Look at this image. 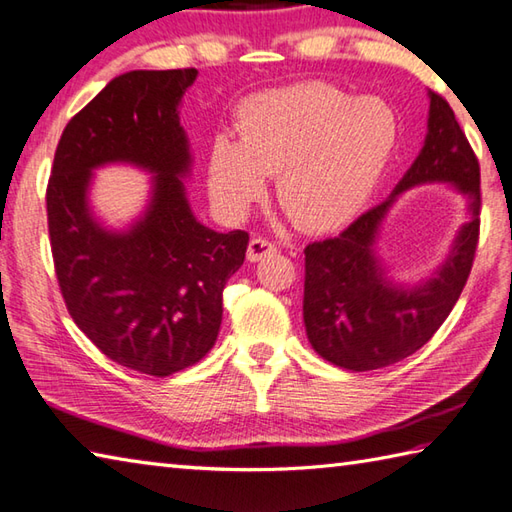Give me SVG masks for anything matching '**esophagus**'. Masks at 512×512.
<instances>
[{
	"instance_id": "1",
	"label": "esophagus",
	"mask_w": 512,
	"mask_h": 512,
	"mask_svg": "<svg viewBox=\"0 0 512 512\" xmlns=\"http://www.w3.org/2000/svg\"><path fill=\"white\" fill-rule=\"evenodd\" d=\"M277 253V246L266 237H253L248 244V259L250 262H262L264 257Z\"/></svg>"
}]
</instances>
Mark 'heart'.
Returning <instances> with one entry per match:
<instances>
[{"label":"heart","instance_id":"1","mask_svg":"<svg viewBox=\"0 0 512 512\" xmlns=\"http://www.w3.org/2000/svg\"><path fill=\"white\" fill-rule=\"evenodd\" d=\"M237 136H217L209 154L220 211L246 215L277 172L281 209L301 231L325 233L363 209L394 149L396 118L385 103L308 81L246 101Z\"/></svg>","mask_w":512,"mask_h":512}]
</instances>
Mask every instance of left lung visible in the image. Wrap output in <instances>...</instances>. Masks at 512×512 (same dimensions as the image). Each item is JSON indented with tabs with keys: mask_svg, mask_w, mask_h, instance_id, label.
Masks as SVG:
<instances>
[{
	"mask_svg": "<svg viewBox=\"0 0 512 512\" xmlns=\"http://www.w3.org/2000/svg\"><path fill=\"white\" fill-rule=\"evenodd\" d=\"M424 147L385 202L363 213L341 235L306 246L303 323L314 352L336 367L369 372L418 352L460 299L480 239V162L449 103L429 92ZM427 181H449L470 200L472 217L452 253L429 280L402 287L386 277L375 255L379 224L397 195Z\"/></svg>",
	"mask_w": 512,
	"mask_h": 512,
	"instance_id": "left-lung-1",
	"label": "left lung"
}]
</instances>
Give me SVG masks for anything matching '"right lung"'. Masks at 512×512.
<instances>
[{"instance_id":"obj_1","label":"right lung","mask_w":512,"mask_h":512,"mask_svg":"<svg viewBox=\"0 0 512 512\" xmlns=\"http://www.w3.org/2000/svg\"><path fill=\"white\" fill-rule=\"evenodd\" d=\"M198 70L116 76L65 125L46 191L48 231L70 317L114 363L149 376L195 365L217 339L226 281L248 233L200 224L182 178L191 169L178 107ZM127 161L155 173L146 213L125 232L91 215V171Z\"/></svg>"}]
</instances>
